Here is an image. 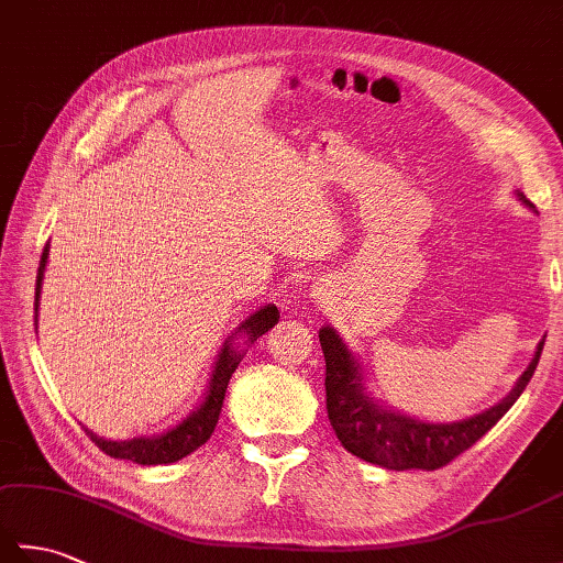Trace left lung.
<instances>
[{
	"label": "left lung",
	"instance_id": "left-lung-1",
	"mask_svg": "<svg viewBox=\"0 0 563 563\" xmlns=\"http://www.w3.org/2000/svg\"><path fill=\"white\" fill-rule=\"evenodd\" d=\"M522 206L534 210L532 202L516 190ZM547 339V336H544ZM544 339L537 343V351L528 369L518 377L516 385L504 399L476 416L452 423H428L413 416L382 406L367 391L363 367L353 351L345 345L333 327L319 329V343L327 361V409L329 421L336 430L341 445L355 457L385 466V470H440L457 454L470 450L476 440L486 435L532 379L537 363L544 349Z\"/></svg>",
	"mask_w": 563,
	"mask_h": 563
}]
</instances>
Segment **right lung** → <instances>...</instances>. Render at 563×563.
<instances>
[{
  "mask_svg": "<svg viewBox=\"0 0 563 563\" xmlns=\"http://www.w3.org/2000/svg\"><path fill=\"white\" fill-rule=\"evenodd\" d=\"M47 256H51V242H47L43 249L38 275H35V329H38L41 288H43V273H45ZM278 319H280L278 307L266 305V307L256 309L254 314H249L242 324L236 327V331L224 341V345L220 349L218 361H214L212 375L208 379L206 397H202V401L196 406V409L190 411L181 423H176L174 428L164 430V433H159V435H140V438H130V440H106V438L93 433V430H89L87 426H84V430H87V435H91V440L97 442V445L106 454H111V457H115V460H130V462L145 464V466L172 464V462L184 460L186 454L198 450L200 445H206L208 438L212 435L214 426H218L227 385H230V377L234 375L239 363H242L246 345H251L256 339H261L263 333L271 331L275 324H278ZM236 335H242L247 343L244 346L234 344Z\"/></svg>",
  "mask_w": 563,
  "mask_h": 563,
  "instance_id": "1",
  "label": "right lung"
}]
</instances>
